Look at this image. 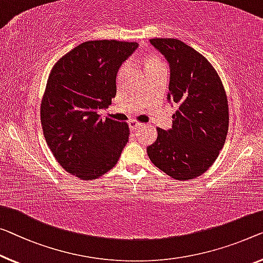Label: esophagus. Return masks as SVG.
Segmentation results:
<instances>
[{"label": "esophagus", "mask_w": 263, "mask_h": 263, "mask_svg": "<svg viewBox=\"0 0 263 263\" xmlns=\"http://www.w3.org/2000/svg\"><path fill=\"white\" fill-rule=\"evenodd\" d=\"M128 125H130V128H131V130H133V131H135V130H138V128L142 127V124H140V123H137L136 120H131L130 123H128Z\"/></svg>", "instance_id": "obj_1"}]
</instances>
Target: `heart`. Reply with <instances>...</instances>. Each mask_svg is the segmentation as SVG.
Instances as JSON below:
<instances>
[{
    "label": "heart",
    "mask_w": 263,
    "mask_h": 263,
    "mask_svg": "<svg viewBox=\"0 0 263 263\" xmlns=\"http://www.w3.org/2000/svg\"><path fill=\"white\" fill-rule=\"evenodd\" d=\"M146 60V65H147V69L154 68V67H159V66H164L163 62L160 61V59L158 57L154 55V54H150V55H146L145 58Z\"/></svg>",
    "instance_id": "obj_1"
}]
</instances>
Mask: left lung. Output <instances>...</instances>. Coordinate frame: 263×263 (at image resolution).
I'll use <instances>...</instances> for the list:
<instances>
[{
	"label": "left lung",
	"instance_id": "left-lung-1",
	"mask_svg": "<svg viewBox=\"0 0 263 263\" xmlns=\"http://www.w3.org/2000/svg\"><path fill=\"white\" fill-rule=\"evenodd\" d=\"M170 67L167 100L178 106L170 130L157 128L148 158L178 181L201 176L224 145L229 125L228 99L216 70L206 59L177 39H151Z\"/></svg>",
	"mask_w": 263,
	"mask_h": 263
}]
</instances>
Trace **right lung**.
Returning <instances> with one entry per match:
<instances>
[{"instance_id":"right-lung-1","label":"right lung","mask_w":263,"mask_h":263,"mask_svg":"<svg viewBox=\"0 0 263 263\" xmlns=\"http://www.w3.org/2000/svg\"><path fill=\"white\" fill-rule=\"evenodd\" d=\"M137 42H84L59 60L41 103L42 131L53 156L78 178L91 181L111 170L128 142L126 123L99 112L116 97L120 66Z\"/></svg>"}]
</instances>
